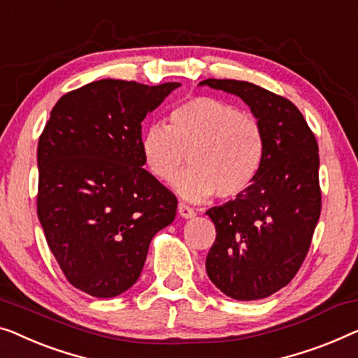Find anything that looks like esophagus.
Masks as SVG:
<instances>
[{
  "label": "esophagus",
  "mask_w": 358,
  "mask_h": 358,
  "mask_svg": "<svg viewBox=\"0 0 358 358\" xmlns=\"http://www.w3.org/2000/svg\"><path fill=\"white\" fill-rule=\"evenodd\" d=\"M178 211H179V216L184 217V220H190V217L195 216V211L187 206L185 203H179L178 205Z\"/></svg>",
  "instance_id": "34e87169"
}]
</instances>
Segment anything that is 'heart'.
<instances>
[{"instance_id":"b5f03b06","label":"heart","mask_w":358,"mask_h":358,"mask_svg":"<svg viewBox=\"0 0 358 358\" xmlns=\"http://www.w3.org/2000/svg\"><path fill=\"white\" fill-rule=\"evenodd\" d=\"M141 150L145 166L162 182L174 179L187 159L190 168L173 182L182 199L203 201L215 194L232 200L255 182L265 136L255 117L217 98L196 96L171 111L169 127L145 129Z\"/></svg>"}]
</instances>
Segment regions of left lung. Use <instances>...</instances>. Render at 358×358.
Listing matches in <instances>:
<instances>
[{"instance_id": "8db88e82", "label": "left lung", "mask_w": 358, "mask_h": 358, "mask_svg": "<svg viewBox=\"0 0 358 358\" xmlns=\"http://www.w3.org/2000/svg\"><path fill=\"white\" fill-rule=\"evenodd\" d=\"M199 85L239 96L265 136V158L255 182L205 213L216 227L206 274L227 297L265 299L292 281L317 227V138L287 98L243 80L206 79Z\"/></svg>"}]
</instances>
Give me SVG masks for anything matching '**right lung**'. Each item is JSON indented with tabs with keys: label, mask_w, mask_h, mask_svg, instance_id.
Returning <instances> with one entry per match:
<instances>
[{
	"label": "right lung",
	"mask_w": 358,
	"mask_h": 358,
	"mask_svg": "<svg viewBox=\"0 0 358 358\" xmlns=\"http://www.w3.org/2000/svg\"><path fill=\"white\" fill-rule=\"evenodd\" d=\"M179 82L101 79L61 96L38 141L37 213L72 286L98 299L126 292L178 200L143 169L142 121Z\"/></svg>",
	"instance_id": "1"
}]
</instances>
